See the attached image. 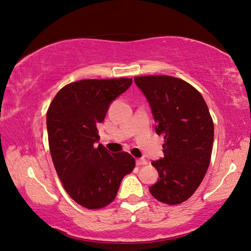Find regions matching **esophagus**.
Segmentation results:
<instances>
[{"label": "esophagus", "instance_id": "obj_1", "mask_svg": "<svg viewBox=\"0 0 251 251\" xmlns=\"http://www.w3.org/2000/svg\"><path fill=\"white\" fill-rule=\"evenodd\" d=\"M147 164H148L147 160L144 158H139L136 160V165H137V166H144V165H147Z\"/></svg>", "mask_w": 251, "mask_h": 251}]
</instances>
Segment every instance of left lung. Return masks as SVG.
<instances>
[{
  "instance_id": "obj_1",
  "label": "left lung",
  "mask_w": 251,
  "mask_h": 251,
  "mask_svg": "<svg viewBox=\"0 0 251 251\" xmlns=\"http://www.w3.org/2000/svg\"><path fill=\"white\" fill-rule=\"evenodd\" d=\"M156 122V134L164 137V158L152 161L158 181L150 188L157 201L178 205L193 196L209 166L214 122L196 88L167 75L136 76Z\"/></svg>"
}]
</instances>
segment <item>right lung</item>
Wrapping results in <instances>:
<instances>
[{"label": "right lung", "mask_w": 251, "mask_h": 251, "mask_svg": "<svg viewBox=\"0 0 251 251\" xmlns=\"http://www.w3.org/2000/svg\"><path fill=\"white\" fill-rule=\"evenodd\" d=\"M133 79H82L65 85L46 114L49 146L55 171L65 192L87 209H100L115 199L122 179L135 168L126 151L109 152L96 146L97 124L104 121L110 101Z\"/></svg>", "instance_id": "obj_1"}]
</instances>
